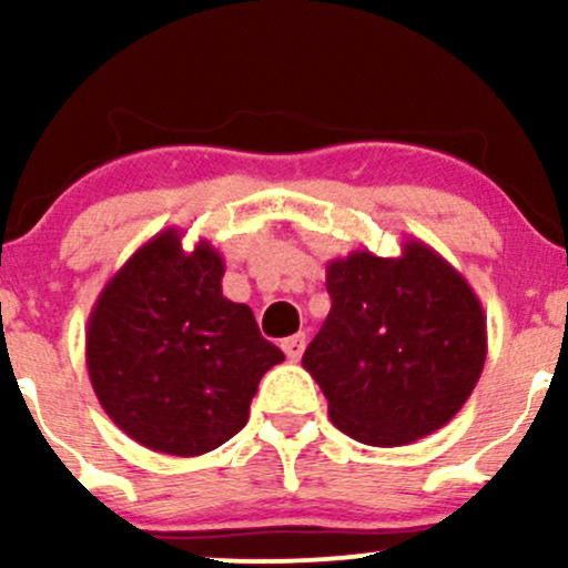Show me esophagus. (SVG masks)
Listing matches in <instances>:
<instances>
[{
	"mask_svg": "<svg viewBox=\"0 0 568 568\" xmlns=\"http://www.w3.org/2000/svg\"><path fill=\"white\" fill-rule=\"evenodd\" d=\"M304 347H306V334H296V336L283 338V352L288 355V361H293V363H296L298 357L304 355Z\"/></svg>",
	"mask_w": 568,
	"mask_h": 568,
	"instance_id": "obj_1",
	"label": "esophagus"
}]
</instances>
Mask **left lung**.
<instances>
[{"label":"left lung","instance_id":"obj_1","mask_svg":"<svg viewBox=\"0 0 568 568\" xmlns=\"http://www.w3.org/2000/svg\"><path fill=\"white\" fill-rule=\"evenodd\" d=\"M331 312L302 366L331 422L366 446H406L454 419L486 363V315L440 253L406 240L397 258L352 251L325 266Z\"/></svg>","mask_w":568,"mask_h":568}]
</instances>
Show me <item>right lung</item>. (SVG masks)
<instances>
[{"label":"right lung","instance_id":"obj_1","mask_svg":"<svg viewBox=\"0 0 568 568\" xmlns=\"http://www.w3.org/2000/svg\"><path fill=\"white\" fill-rule=\"evenodd\" d=\"M154 234L98 293L84 361L122 433L171 456H200L245 427L258 382L285 361L251 306L221 293L224 258L207 240Z\"/></svg>","mask_w":568,"mask_h":568}]
</instances>
